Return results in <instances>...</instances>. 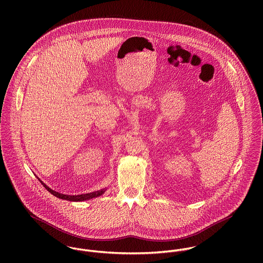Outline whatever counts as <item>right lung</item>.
Segmentation results:
<instances>
[{
    "instance_id": "1",
    "label": "right lung",
    "mask_w": 263,
    "mask_h": 263,
    "mask_svg": "<svg viewBox=\"0 0 263 263\" xmlns=\"http://www.w3.org/2000/svg\"><path fill=\"white\" fill-rule=\"evenodd\" d=\"M41 184L45 187V189H47L52 195L59 197V198H62V199H66V200H70V201H84V200H89L91 198H94V197H97V196H100L102 195L104 192H105V188L101 189V190H97V191H94V192H90V193H85V194H78V195H68V194H63V193H60V192H57L54 190H52L51 188L48 187L46 184H44L41 180H40Z\"/></svg>"
}]
</instances>
